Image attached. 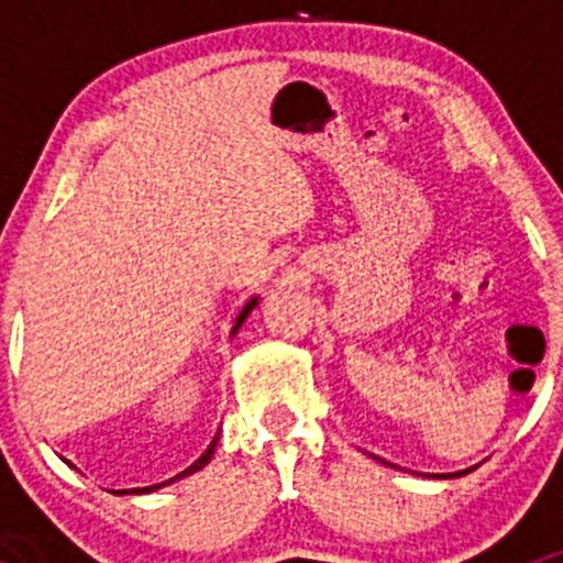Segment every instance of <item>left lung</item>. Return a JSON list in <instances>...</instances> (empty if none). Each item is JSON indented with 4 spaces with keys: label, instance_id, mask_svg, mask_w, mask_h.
I'll list each match as a JSON object with an SVG mask.
<instances>
[{
    "label": "left lung",
    "instance_id": "obj_1",
    "mask_svg": "<svg viewBox=\"0 0 563 563\" xmlns=\"http://www.w3.org/2000/svg\"><path fill=\"white\" fill-rule=\"evenodd\" d=\"M460 474H468V471H460Z\"/></svg>",
    "mask_w": 563,
    "mask_h": 563
}]
</instances>
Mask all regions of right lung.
Instances as JSON below:
<instances>
[{
    "label": "right lung",
    "mask_w": 563,
    "mask_h": 563,
    "mask_svg": "<svg viewBox=\"0 0 563 563\" xmlns=\"http://www.w3.org/2000/svg\"><path fill=\"white\" fill-rule=\"evenodd\" d=\"M253 308H255V299H250V302L245 305V310H242V313H240V318H236V327H234V332H236V329H240V327H242V321H245V318H247V313H250V310H253ZM214 444H218V435H214V439H212V444H209V446H207V452H203V455H201V457H198V460H196V463H192V465H190V468H185V471H181V474H176V476H174V479H168V482H161V485H152V487H135V490H130V493H152V490H157V487H163V485H172V482H176V479H181V476H187V474H196V471H201V468H203V465H207V463H209V460H212ZM122 493H124V490H122Z\"/></svg>",
    "instance_id": "add662e5"
}]
</instances>
